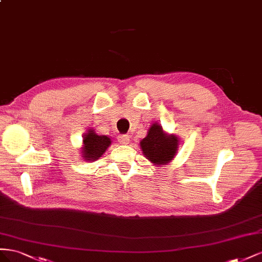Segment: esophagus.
<instances>
[{
    "label": "esophagus",
    "mask_w": 262,
    "mask_h": 262,
    "mask_svg": "<svg viewBox=\"0 0 262 262\" xmlns=\"http://www.w3.org/2000/svg\"><path fill=\"white\" fill-rule=\"evenodd\" d=\"M118 141L122 145H128V143H129V136L128 135H119L118 136Z\"/></svg>",
    "instance_id": "obj_1"
}]
</instances>
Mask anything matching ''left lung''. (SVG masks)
<instances>
[{
	"instance_id": "8db88e82",
	"label": "left lung",
	"mask_w": 262,
	"mask_h": 262,
	"mask_svg": "<svg viewBox=\"0 0 262 262\" xmlns=\"http://www.w3.org/2000/svg\"><path fill=\"white\" fill-rule=\"evenodd\" d=\"M179 139L176 135H168L162 127L155 123L148 129L147 136L140 141V147L146 158L154 164H167L174 158Z\"/></svg>"
}]
</instances>
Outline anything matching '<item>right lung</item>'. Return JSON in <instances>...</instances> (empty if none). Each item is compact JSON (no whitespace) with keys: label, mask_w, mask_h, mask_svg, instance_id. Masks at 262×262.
Wrapping results in <instances>:
<instances>
[{"label":"right lung","mask_w":262,"mask_h":262,"mask_svg":"<svg viewBox=\"0 0 262 262\" xmlns=\"http://www.w3.org/2000/svg\"><path fill=\"white\" fill-rule=\"evenodd\" d=\"M111 145V139L107 136L98 135L94 129H89L83 136V147L81 148V155L86 161L99 159Z\"/></svg>","instance_id":"right-lung-1"}]
</instances>
